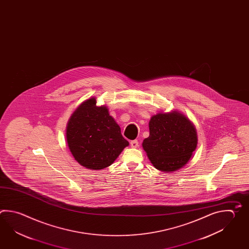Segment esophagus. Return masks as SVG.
I'll use <instances>...</instances> for the list:
<instances>
[{
	"instance_id": "obj_1",
	"label": "esophagus",
	"mask_w": 249,
	"mask_h": 249,
	"mask_svg": "<svg viewBox=\"0 0 249 249\" xmlns=\"http://www.w3.org/2000/svg\"><path fill=\"white\" fill-rule=\"evenodd\" d=\"M130 145H131V147L133 148H137L139 146V142L137 141V140H133L130 142Z\"/></svg>"
}]
</instances>
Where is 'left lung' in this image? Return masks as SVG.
<instances>
[{"instance_id":"left-lung-1","label":"left lung","mask_w":249,"mask_h":249,"mask_svg":"<svg viewBox=\"0 0 249 249\" xmlns=\"http://www.w3.org/2000/svg\"><path fill=\"white\" fill-rule=\"evenodd\" d=\"M150 136L142 147L155 168L176 171L183 167L197 147L196 129L179 112L158 113L149 122Z\"/></svg>"}]
</instances>
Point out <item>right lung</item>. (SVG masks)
I'll use <instances>...</instances> for the list:
<instances>
[{"label": "right lung", "mask_w": 249, "mask_h": 249, "mask_svg": "<svg viewBox=\"0 0 249 249\" xmlns=\"http://www.w3.org/2000/svg\"><path fill=\"white\" fill-rule=\"evenodd\" d=\"M95 98L83 102L72 113L66 127V140L78 162L89 169L112 165L128 142L106 107Z\"/></svg>", "instance_id": "right-lung-1"}]
</instances>
